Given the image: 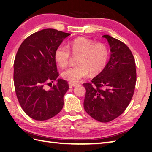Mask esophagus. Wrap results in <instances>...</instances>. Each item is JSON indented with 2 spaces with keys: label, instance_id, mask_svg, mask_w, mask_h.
Wrapping results in <instances>:
<instances>
[{
  "label": "esophagus",
  "instance_id": "esophagus-1",
  "mask_svg": "<svg viewBox=\"0 0 152 152\" xmlns=\"http://www.w3.org/2000/svg\"><path fill=\"white\" fill-rule=\"evenodd\" d=\"M69 84V86H70V88H72V87H74L76 85H78V83H74V82H69L68 83Z\"/></svg>",
  "mask_w": 152,
  "mask_h": 152
}]
</instances>
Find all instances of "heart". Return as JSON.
I'll return each instance as SVG.
<instances>
[{
  "label": "heart",
  "instance_id": "b5f03b06",
  "mask_svg": "<svg viewBox=\"0 0 152 152\" xmlns=\"http://www.w3.org/2000/svg\"><path fill=\"white\" fill-rule=\"evenodd\" d=\"M70 51L74 56H79L78 66L66 68L61 72L64 79L70 82H77L91 73L96 76L104 68L109 58V50L102 43H96L85 37H78L68 43V48L61 45L54 53L56 61L61 68L68 65Z\"/></svg>",
  "mask_w": 152,
  "mask_h": 152
}]
</instances>
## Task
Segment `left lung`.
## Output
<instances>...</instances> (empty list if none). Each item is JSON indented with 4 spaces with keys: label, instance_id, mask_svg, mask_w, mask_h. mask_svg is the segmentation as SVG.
Returning <instances> with one entry per match:
<instances>
[{
    "label": "left lung",
    "instance_id": "8db88e82",
    "mask_svg": "<svg viewBox=\"0 0 152 152\" xmlns=\"http://www.w3.org/2000/svg\"><path fill=\"white\" fill-rule=\"evenodd\" d=\"M110 49L109 60L91 83H84V108L93 119L109 122L125 111L134 93L136 83L135 59L124 43L104 35Z\"/></svg>",
    "mask_w": 152,
    "mask_h": 152
}]
</instances>
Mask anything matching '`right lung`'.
<instances>
[{"label":"right lung","instance_id":"obj_1","mask_svg":"<svg viewBox=\"0 0 152 152\" xmlns=\"http://www.w3.org/2000/svg\"><path fill=\"white\" fill-rule=\"evenodd\" d=\"M70 33L52 28L34 33L20 45L14 61V84L20 107L28 116L37 121L51 119L64 106L68 82L59 76L54 53ZM57 83L47 91L45 85Z\"/></svg>","mask_w":152,"mask_h":152}]
</instances>
